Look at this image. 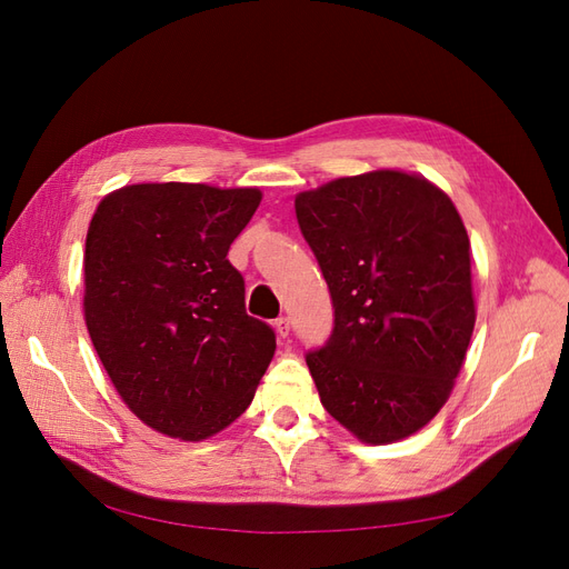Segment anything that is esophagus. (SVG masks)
<instances>
[{
    "label": "esophagus",
    "instance_id": "obj_1",
    "mask_svg": "<svg viewBox=\"0 0 569 569\" xmlns=\"http://www.w3.org/2000/svg\"><path fill=\"white\" fill-rule=\"evenodd\" d=\"M274 330H278V335L284 339V337H289V330H291V325H289V318H278L274 320Z\"/></svg>",
    "mask_w": 569,
    "mask_h": 569
}]
</instances>
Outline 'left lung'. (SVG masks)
<instances>
[{
	"mask_svg": "<svg viewBox=\"0 0 569 569\" xmlns=\"http://www.w3.org/2000/svg\"><path fill=\"white\" fill-rule=\"evenodd\" d=\"M335 327L306 353L320 401L366 443L416 435L449 399L475 330L470 239L439 187L401 170L295 201Z\"/></svg>",
	"mask_w": 569,
	"mask_h": 569,
	"instance_id": "left-lung-1",
	"label": "left lung"
}]
</instances>
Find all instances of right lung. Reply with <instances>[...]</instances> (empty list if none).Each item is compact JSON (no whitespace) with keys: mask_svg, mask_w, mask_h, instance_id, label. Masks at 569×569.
<instances>
[{"mask_svg":"<svg viewBox=\"0 0 569 569\" xmlns=\"http://www.w3.org/2000/svg\"><path fill=\"white\" fill-rule=\"evenodd\" d=\"M256 187L144 182L101 199L84 242V322L126 406L161 435L201 441L249 408L274 332L247 316L234 237Z\"/></svg>","mask_w":569,"mask_h":569,"instance_id":"obj_1","label":"right lung"}]
</instances>
